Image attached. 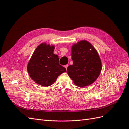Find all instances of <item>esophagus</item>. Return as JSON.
<instances>
[{"label":"esophagus","instance_id":"34e87169","mask_svg":"<svg viewBox=\"0 0 129 129\" xmlns=\"http://www.w3.org/2000/svg\"><path fill=\"white\" fill-rule=\"evenodd\" d=\"M64 67L65 68L66 70H67V68H68V65H65L64 66Z\"/></svg>","mask_w":129,"mask_h":129}]
</instances>
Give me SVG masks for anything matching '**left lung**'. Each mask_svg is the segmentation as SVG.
<instances>
[{
	"mask_svg": "<svg viewBox=\"0 0 129 129\" xmlns=\"http://www.w3.org/2000/svg\"><path fill=\"white\" fill-rule=\"evenodd\" d=\"M73 64L68 67L69 76L76 85H90L97 79L102 70L101 59L91 44L83 40L72 47Z\"/></svg>",
	"mask_w": 129,
	"mask_h": 129,
	"instance_id": "1",
	"label": "left lung"
}]
</instances>
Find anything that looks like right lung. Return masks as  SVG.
Listing matches in <instances>:
<instances>
[{"mask_svg":"<svg viewBox=\"0 0 129 129\" xmlns=\"http://www.w3.org/2000/svg\"><path fill=\"white\" fill-rule=\"evenodd\" d=\"M54 46L45 43L39 45L27 65V71L35 82L44 86H50L66 69L59 63V58L53 54Z\"/></svg>","mask_w":129,"mask_h":129,"instance_id":"right-lung-1","label":"right lung"}]
</instances>
